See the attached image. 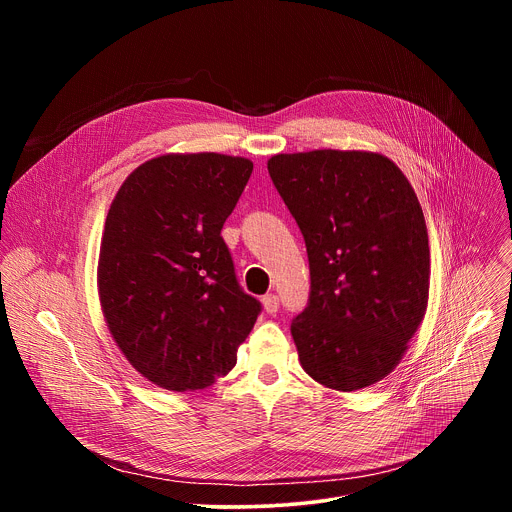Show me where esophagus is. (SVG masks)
Segmentation results:
<instances>
[{"instance_id": "esophagus-1", "label": "esophagus", "mask_w": 512, "mask_h": 512, "mask_svg": "<svg viewBox=\"0 0 512 512\" xmlns=\"http://www.w3.org/2000/svg\"><path fill=\"white\" fill-rule=\"evenodd\" d=\"M263 308H265L267 314H275V312L279 310V298L273 296V294L265 296V298H263Z\"/></svg>"}]
</instances>
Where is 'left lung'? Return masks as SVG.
<instances>
[{
    "instance_id": "obj_1",
    "label": "left lung",
    "mask_w": 512,
    "mask_h": 512,
    "mask_svg": "<svg viewBox=\"0 0 512 512\" xmlns=\"http://www.w3.org/2000/svg\"><path fill=\"white\" fill-rule=\"evenodd\" d=\"M267 170L310 261L308 306L291 320L304 371L336 391L375 385L427 308L429 239L409 180L371 152L279 154Z\"/></svg>"
}]
</instances>
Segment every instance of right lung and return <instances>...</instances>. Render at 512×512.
Returning <instances> with one entry per match:
<instances>
[{
	"label": "right lung",
	"instance_id": "right-lung-1",
	"mask_svg": "<svg viewBox=\"0 0 512 512\" xmlns=\"http://www.w3.org/2000/svg\"><path fill=\"white\" fill-rule=\"evenodd\" d=\"M251 172L245 158L168 154L133 170L111 202L101 308L125 358L158 387L196 391L225 377L261 314L221 237Z\"/></svg>",
	"mask_w": 512,
	"mask_h": 512
}]
</instances>
